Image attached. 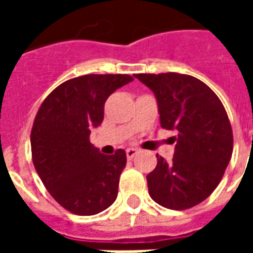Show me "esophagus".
Here are the masks:
<instances>
[{
  "label": "esophagus",
  "instance_id": "obj_1",
  "mask_svg": "<svg viewBox=\"0 0 253 253\" xmlns=\"http://www.w3.org/2000/svg\"><path fill=\"white\" fill-rule=\"evenodd\" d=\"M137 153H138V149H135V148H127L126 149V156L128 160H131Z\"/></svg>",
  "mask_w": 253,
  "mask_h": 253
}]
</instances>
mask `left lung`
<instances>
[{
  "label": "left lung",
  "instance_id": "obj_1",
  "mask_svg": "<svg viewBox=\"0 0 253 253\" xmlns=\"http://www.w3.org/2000/svg\"><path fill=\"white\" fill-rule=\"evenodd\" d=\"M153 90L160 123L175 130V156L146 176L149 195L170 210H186L211 195L233 152V132L221 100L201 80L179 73L135 74Z\"/></svg>",
  "mask_w": 253,
  "mask_h": 253
}]
</instances>
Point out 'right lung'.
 <instances>
[{"mask_svg": "<svg viewBox=\"0 0 253 253\" xmlns=\"http://www.w3.org/2000/svg\"><path fill=\"white\" fill-rule=\"evenodd\" d=\"M134 78L128 74H86L67 80L42 103L31 131L32 161L43 184L67 211L94 215L118 196L126 152L105 156L89 141L104 119L111 93Z\"/></svg>", "mask_w": 253, "mask_h": 253, "instance_id": "1", "label": "right lung"}]
</instances>
